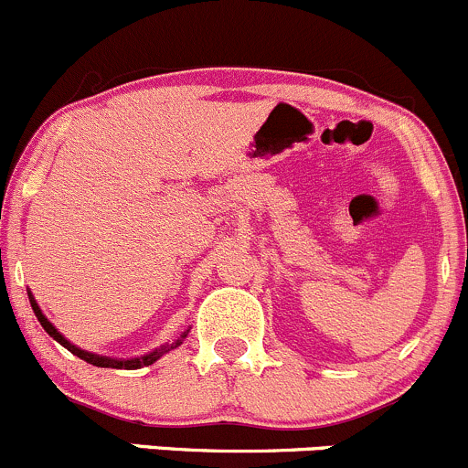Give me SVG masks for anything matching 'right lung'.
<instances>
[{"label":"right lung","instance_id":"right-lung-1","mask_svg":"<svg viewBox=\"0 0 468 468\" xmlns=\"http://www.w3.org/2000/svg\"><path fill=\"white\" fill-rule=\"evenodd\" d=\"M27 292H28V302H31L33 313H36V317H37V322H40V324H42V329H45L47 334H49L51 338H54L56 342H60V345L65 346L67 351H71V354H74V356H79V358L85 360V363L96 365V367H112V369H139V367H148V365H153V363H155V360H160L164 354H168V351H171V349H176V346H180L182 340H185L186 335H189V331H191V326H189V329H186L185 334H182L177 340L166 342V345L157 346V349L148 351V354H144V356H137V358H112V356H99V354H91V351L80 349V346H76L74 342L67 340L65 335H62L60 331H58L56 326L51 324L49 320H47V315H45V313H42V308L37 306V302H36V297H33V292H31V291H27Z\"/></svg>","mask_w":468,"mask_h":468}]
</instances>
